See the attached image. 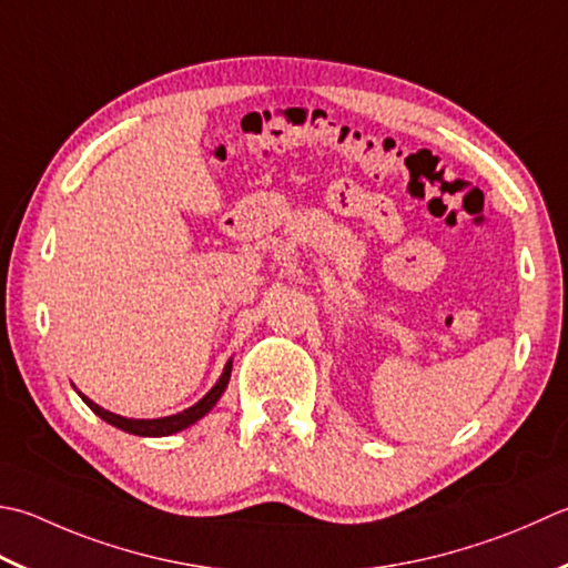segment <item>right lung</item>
<instances>
[{
	"instance_id": "obj_1",
	"label": "right lung",
	"mask_w": 568,
	"mask_h": 568,
	"mask_svg": "<svg viewBox=\"0 0 568 568\" xmlns=\"http://www.w3.org/2000/svg\"><path fill=\"white\" fill-rule=\"evenodd\" d=\"M231 359L226 362L224 366V374L219 376V382L211 386V392L199 398V402L194 406H189L184 410H180V414L174 416H164V418H125V416H118V414H110V410H105L103 406H98L95 402H91V398L83 396L81 392H78V396L83 398L85 406L93 410L95 416H100L105 420V424L115 426L120 430L125 433H132V436H144V438H160V436H172V433H180L189 426H194L199 418H204L211 408L216 406V402L221 398V394L226 392V384L231 379Z\"/></svg>"
}]
</instances>
